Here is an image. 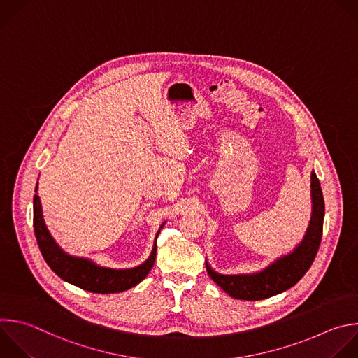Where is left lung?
<instances>
[{
    "label": "left lung",
    "mask_w": 358,
    "mask_h": 358,
    "mask_svg": "<svg viewBox=\"0 0 358 358\" xmlns=\"http://www.w3.org/2000/svg\"><path fill=\"white\" fill-rule=\"evenodd\" d=\"M312 217L302 243L288 256H284L262 273L243 275H222L206 263L208 275L231 298L260 301L281 294L294 287L310 268L322 241L324 201L320 182L315 173L310 176Z\"/></svg>",
    "instance_id": "1"
}]
</instances>
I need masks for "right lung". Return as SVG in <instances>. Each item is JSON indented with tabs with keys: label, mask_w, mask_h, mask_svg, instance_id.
<instances>
[{
	"label": "right lung",
	"mask_w": 358,
	"mask_h": 358,
	"mask_svg": "<svg viewBox=\"0 0 358 358\" xmlns=\"http://www.w3.org/2000/svg\"><path fill=\"white\" fill-rule=\"evenodd\" d=\"M36 191H38V185H36ZM34 229H35L38 246L48 266L62 280L90 292L115 294V292L127 291L138 285L142 280H145V277L149 274L156 260V250H157L156 243L150 257L142 266L129 268V270L105 268L94 264L87 259L69 256L56 245L53 237L50 236L43 220L41 199L36 194L34 196Z\"/></svg>",
	"instance_id": "obj_1"
}]
</instances>
